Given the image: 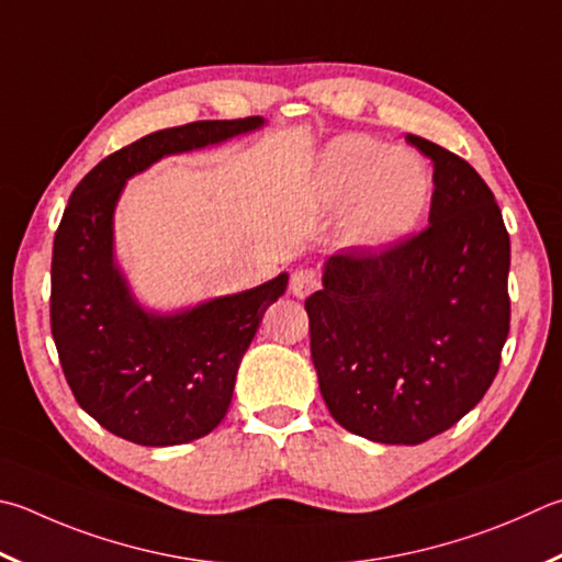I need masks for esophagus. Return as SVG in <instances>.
Returning <instances> with one entry per match:
<instances>
[{
    "label": "esophagus",
    "mask_w": 562,
    "mask_h": 562,
    "mask_svg": "<svg viewBox=\"0 0 562 562\" xmlns=\"http://www.w3.org/2000/svg\"><path fill=\"white\" fill-rule=\"evenodd\" d=\"M314 290H319V280H316V272L310 268H300L292 272L290 280V292L297 300H307Z\"/></svg>",
    "instance_id": "obj_1"
}]
</instances>
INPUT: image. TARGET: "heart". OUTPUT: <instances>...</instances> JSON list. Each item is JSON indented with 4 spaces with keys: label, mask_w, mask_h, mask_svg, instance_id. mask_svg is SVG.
<instances>
[{
    "label": "heart",
    "mask_w": 562,
    "mask_h": 562,
    "mask_svg": "<svg viewBox=\"0 0 562 562\" xmlns=\"http://www.w3.org/2000/svg\"><path fill=\"white\" fill-rule=\"evenodd\" d=\"M316 193L346 209L344 240L359 250H387L420 226L432 201V175L413 151L366 135H341L316 161Z\"/></svg>",
    "instance_id": "obj_1"
}]
</instances>
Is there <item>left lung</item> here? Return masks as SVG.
Returning <instances> with one entry per match:
<instances>
[{
    "mask_svg": "<svg viewBox=\"0 0 562 562\" xmlns=\"http://www.w3.org/2000/svg\"><path fill=\"white\" fill-rule=\"evenodd\" d=\"M405 139L432 161L430 226L381 255H331L304 302L326 407L383 445H420L462 420L512 322V243L492 189L450 149Z\"/></svg>",
    "mask_w": 562,
    "mask_h": 562,
    "instance_id": "8db88e82",
    "label": "left lung"
}]
</instances>
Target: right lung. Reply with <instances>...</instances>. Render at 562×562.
<instances>
[{"mask_svg": "<svg viewBox=\"0 0 562 562\" xmlns=\"http://www.w3.org/2000/svg\"><path fill=\"white\" fill-rule=\"evenodd\" d=\"M260 127L265 117L151 132L105 157L70 193L50 260V331L78 405L122 440L175 447L209 435L226 417L243 353L290 274L177 312L149 310L117 262V201L127 179L159 159Z\"/></svg>", "mask_w": 562, "mask_h": 562, "instance_id": "1", "label": "right lung"}]
</instances>
